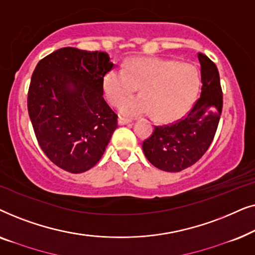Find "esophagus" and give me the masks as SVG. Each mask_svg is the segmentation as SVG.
<instances>
[{
    "label": "esophagus",
    "mask_w": 255,
    "mask_h": 255,
    "mask_svg": "<svg viewBox=\"0 0 255 255\" xmlns=\"http://www.w3.org/2000/svg\"><path fill=\"white\" fill-rule=\"evenodd\" d=\"M130 120H127V118H124V117H118V124L120 125H125V124H128L130 123Z\"/></svg>",
    "instance_id": "1"
}]
</instances>
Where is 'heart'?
Returning <instances> with one entry per match:
<instances>
[{
	"mask_svg": "<svg viewBox=\"0 0 255 255\" xmlns=\"http://www.w3.org/2000/svg\"><path fill=\"white\" fill-rule=\"evenodd\" d=\"M141 96L125 99L137 87ZM200 89L196 68L188 64L162 59H132L124 69H111L103 79L108 102L118 106L128 117L153 114L160 122L182 116L195 102Z\"/></svg>",
	"mask_w": 255,
	"mask_h": 255,
	"instance_id": "b5f03b06",
	"label": "heart"
}]
</instances>
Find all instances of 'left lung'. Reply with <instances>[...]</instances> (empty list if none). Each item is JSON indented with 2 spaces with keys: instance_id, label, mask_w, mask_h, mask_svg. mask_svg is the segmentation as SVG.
Returning a JSON list of instances; mask_svg holds the SVG:
<instances>
[{
  "instance_id": "obj_1",
  "label": "left lung",
  "mask_w": 255,
  "mask_h": 255,
  "mask_svg": "<svg viewBox=\"0 0 255 255\" xmlns=\"http://www.w3.org/2000/svg\"><path fill=\"white\" fill-rule=\"evenodd\" d=\"M201 64V96L186 116L175 123L154 127L142 141L149 162L165 172L176 173L200 160L214 140L223 109L219 73L207 55L198 53Z\"/></svg>"
}]
</instances>
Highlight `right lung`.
Instances as JSON below:
<instances>
[{
	"label": "right lung",
	"instance_id": "1",
	"mask_svg": "<svg viewBox=\"0 0 255 255\" xmlns=\"http://www.w3.org/2000/svg\"><path fill=\"white\" fill-rule=\"evenodd\" d=\"M114 67L106 52L64 47L38 62L27 110L40 148L66 172L88 170L102 158L117 128L103 99V79Z\"/></svg>",
	"mask_w": 255,
	"mask_h": 255
}]
</instances>
